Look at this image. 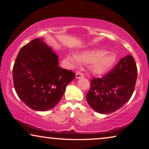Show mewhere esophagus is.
<instances>
[{"label":"esophagus","instance_id":"34e87169","mask_svg":"<svg viewBox=\"0 0 149 149\" xmlns=\"http://www.w3.org/2000/svg\"><path fill=\"white\" fill-rule=\"evenodd\" d=\"M84 77V75H83V74L82 72H77L76 73V77L77 79H80V78H83V77Z\"/></svg>","mask_w":149,"mask_h":149}]
</instances>
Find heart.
Listing matches in <instances>:
<instances>
[{"label": "heart", "mask_w": 149, "mask_h": 149, "mask_svg": "<svg viewBox=\"0 0 149 149\" xmlns=\"http://www.w3.org/2000/svg\"><path fill=\"white\" fill-rule=\"evenodd\" d=\"M67 59L74 65H78L80 62L87 64L92 63L91 69L94 73H102L113 66L117 56L113 53H107V51L95 49L83 52L78 56L74 54H68Z\"/></svg>", "instance_id": "obj_1"}]
</instances>
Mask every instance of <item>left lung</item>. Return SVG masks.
<instances>
[{
    "instance_id": "1",
    "label": "left lung",
    "mask_w": 149,
    "mask_h": 149,
    "mask_svg": "<svg viewBox=\"0 0 149 149\" xmlns=\"http://www.w3.org/2000/svg\"><path fill=\"white\" fill-rule=\"evenodd\" d=\"M137 66L133 56L127 55L100 78H93L86 100L91 109L109 114L121 108L132 97L137 79Z\"/></svg>"
}]
</instances>
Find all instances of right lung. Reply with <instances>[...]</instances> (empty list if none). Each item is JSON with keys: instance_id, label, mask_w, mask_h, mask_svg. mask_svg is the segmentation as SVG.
I'll use <instances>...</instances> for the list:
<instances>
[{"instance_id": "1", "label": "right lung", "mask_w": 149, "mask_h": 149, "mask_svg": "<svg viewBox=\"0 0 149 149\" xmlns=\"http://www.w3.org/2000/svg\"><path fill=\"white\" fill-rule=\"evenodd\" d=\"M58 56L41 38L22 47L13 68V85L20 99L34 111H46L60 101L75 73L58 66Z\"/></svg>"}]
</instances>
